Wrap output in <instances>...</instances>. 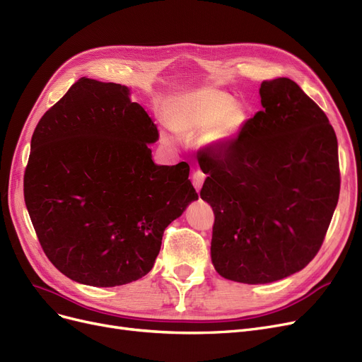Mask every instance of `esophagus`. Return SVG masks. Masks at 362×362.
Wrapping results in <instances>:
<instances>
[{
  "label": "esophagus",
  "mask_w": 362,
  "mask_h": 362,
  "mask_svg": "<svg viewBox=\"0 0 362 362\" xmlns=\"http://www.w3.org/2000/svg\"><path fill=\"white\" fill-rule=\"evenodd\" d=\"M204 180H206V174L203 171H199V170L194 171V174H192V185H194V188L197 189V192L202 189Z\"/></svg>",
  "instance_id": "34e87169"
}]
</instances>
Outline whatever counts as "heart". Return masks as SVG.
I'll return each instance as SVG.
<instances>
[{"label": "heart", "mask_w": 362, "mask_h": 362, "mask_svg": "<svg viewBox=\"0 0 362 362\" xmlns=\"http://www.w3.org/2000/svg\"><path fill=\"white\" fill-rule=\"evenodd\" d=\"M164 119L168 128L183 139L203 132L206 144L223 146L245 122V112L230 93L198 88L171 98L165 105Z\"/></svg>", "instance_id": "1"}]
</instances>
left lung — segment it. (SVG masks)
Here are the masks:
<instances>
[{
    "mask_svg": "<svg viewBox=\"0 0 362 362\" xmlns=\"http://www.w3.org/2000/svg\"><path fill=\"white\" fill-rule=\"evenodd\" d=\"M262 110L231 144L202 156L199 192L215 211L211 264L225 279L272 284L322 245L340 192L337 137L291 78L259 88Z\"/></svg>",
    "mask_w": 362,
    "mask_h": 362,
    "instance_id": "1",
    "label": "left lung"
}]
</instances>
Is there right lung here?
I'll use <instances>...</instances> for the list:
<instances>
[{
  "label": "right lung",
  "instance_id": "right-lung-1",
  "mask_svg": "<svg viewBox=\"0 0 362 362\" xmlns=\"http://www.w3.org/2000/svg\"><path fill=\"white\" fill-rule=\"evenodd\" d=\"M152 117L129 88L82 77L31 139L23 195L38 242L82 285L112 288L152 270L167 226L198 199L189 165H158Z\"/></svg>",
  "mask_w": 362,
  "mask_h": 362
}]
</instances>
